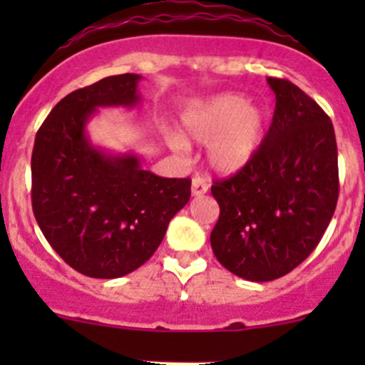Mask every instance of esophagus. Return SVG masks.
I'll list each match as a JSON object with an SVG mask.
<instances>
[{
    "instance_id": "1",
    "label": "esophagus",
    "mask_w": 365,
    "mask_h": 365,
    "mask_svg": "<svg viewBox=\"0 0 365 365\" xmlns=\"http://www.w3.org/2000/svg\"><path fill=\"white\" fill-rule=\"evenodd\" d=\"M206 190H208V183H206V180L203 176H194L192 178V196H203L206 194Z\"/></svg>"
}]
</instances>
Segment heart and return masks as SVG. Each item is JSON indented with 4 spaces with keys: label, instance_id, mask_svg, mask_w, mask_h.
Here are the masks:
<instances>
[{
    "label": "heart",
    "instance_id": "heart-1",
    "mask_svg": "<svg viewBox=\"0 0 365 365\" xmlns=\"http://www.w3.org/2000/svg\"><path fill=\"white\" fill-rule=\"evenodd\" d=\"M267 127V109L240 93H219L182 114L183 138L208 143V162L220 175L238 173L256 157ZM173 143L183 146L176 138Z\"/></svg>",
    "mask_w": 365,
    "mask_h": 365
}]
</instances>
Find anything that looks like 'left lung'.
<instances>
[{"mask_svg": "<svg viewBox=\"0 0 365 365\" xmlns=\"http://www.w3.org/2000/svg\"><path fill=\"white\" fill-rule=\"evenodd\" d=\"M267 81L275 111L259 152L212 185L220 208L210 235L213 254L231 274L254 282L289 274L314 251L339 197L330 118L289 81Z\"/></svg>", "mask_w": 365, "mask_h": 365, "instance_id": "1", "label": "left lung"}]
</instances>
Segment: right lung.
Instances as JSON below:
<instances>
[{"instance_id": "1", "label": "right lung", "mask_w": 365, "mask_h": 365, "mask_svg": "<svg viewBox=\"0 0 365 365\" xmlns=\"http://www.w3.org/2000/svg\"><path fill=\"white\" fill-rule=\"evenodd\" d=\"M139 81L121 73L72 91L36 132L33 213L51 247L88 277L116 279L146 263L190 200L189 178H162L135 153L113 155L88 139L98 108L139 104Z\"/></svg>"}]
</instances>
